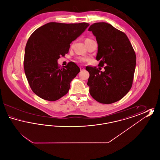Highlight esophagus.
<instances>
[{
  "label": "esophagus",
  "instance_id": "34e87169",
  "mask_svg": "<svg viewBox=\"0 0 160 160\" xmlns=\"http://www.w3.org/2000/svg\"><path fill=\"white\" fill-rule=\"evenodd\" d=\"M80 70H81V71L84 70V68L83 67H80Z\"/></svg>",
  "mask_w": 160,
  "mask_h": 160
}]
</instances>
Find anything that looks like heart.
<instances>
[{"instance_id": "obj_1", "label": "heart", "mask_w": 160, "mask_h": 160, "mask_svg": "<svg viewBox=\"0 0 160 160\" xmlns=\"http://www.w3.org/2000/svg\"><path fill=\"white\" fill-rule=\"evenodd\" d=\"M90 40H92V39H89V38H86V39H85V42L88 41H90ZM78 59V61H80V62H85V61L87 60L86 58H83V57H80V58H79Z\"/></svg>"}]
</instances>
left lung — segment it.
<instances>
[{"mask_svg":"<svg viewBox=\"0 0 160 160\" xmlns=\"http://www.w3.org/2000/svg\"><path fill=\"white\" fill-rule=\"evenodd\" d=\"M96 37L99 67H87L89 72L88 85L92 98L102 104H112L125 96L131 88L136 65L135 52L125 33L104 22L89 27Z\"/></svg>","mask_w":160,"mask_h":160,"instance_id":"1","label":"left lung"}]
</instances>
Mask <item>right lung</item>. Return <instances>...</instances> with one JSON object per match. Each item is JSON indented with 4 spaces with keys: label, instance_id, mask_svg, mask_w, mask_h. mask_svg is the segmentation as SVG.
<instances>
[{
    "label": "right lung",
    "instance_id": "obj_1",
    "mask_svg": "<svg viewBox=\"0 0 160 160\" xmlns=\"http://www.w3.org/2000/svg\"><path fill=\"white\" fill-rule=\"evenodd\" d=\"M89 26L50 22L32 33L25 48L24 68L31 89L39 97L54 101L68 93L80 68L73 62L60 68L58 60L68 53L70 44Z\"/></svg>",
    "mask_w": 160,
    "mask_h": 160
}]
</instances>
